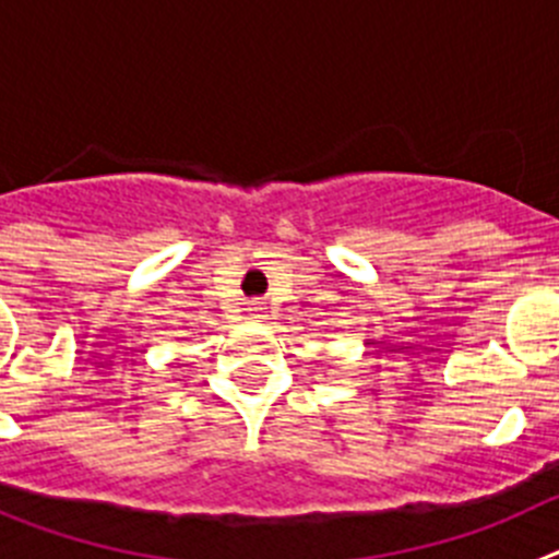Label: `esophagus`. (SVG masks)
<instances>
[{"label":"esophagus","mask_w":559,"mask_h":559,"mask_svg":"<svg viewBox=\"0 0 559 559\" xmlns=\"http://www.w3.org/2000/svg\"><path fill=\"white\" fill-rule=\"evenodd\" d=\"M250 311H253V314H261V311H264L261 300H250Z\"/></svg>","instance_id":"34e87169"}]
</instances>
